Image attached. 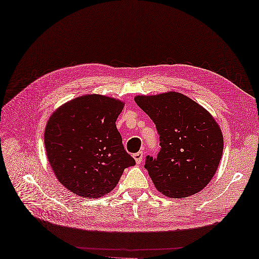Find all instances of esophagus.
Wrapping results in <instances>:
<instances>
[{
    "label": "esophagus",
    "instance_id": "obj_1",
    "mask_svg": "<svg viewBox=\"0 0 259 259\" xmlns=\"http://www.w3.org/2000/svg\"><path fill=\"white\" fill-rule=\"evenodd\" d=\"M143 156H144V153H143V151H138V153L134 154V158H135V161H136L137 165H140V163L142 162V160H143Z\"/></svg>",
    "mask_w": 259,
    "mask_h": 259
}]
</instances>
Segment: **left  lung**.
<instances>
[{
    "label": "left lung",
    "instance_id": "1",
    "mask_svg": "<svg viewBox=\"0 0 259 259\" xmlns=\"http://www.w3.org/2000/svg\"><path fill=\"white\" fill-rule=\"evenodd\" d=\"M135 102L159 134L157 158L147 156L145 162L157 190L170 198L202 190L215 175L223 153V135L215 119L178 92L137 96Z\"/></svg>",
    "mask_w": 259,
    "mask_h": 259
}]
</instances>
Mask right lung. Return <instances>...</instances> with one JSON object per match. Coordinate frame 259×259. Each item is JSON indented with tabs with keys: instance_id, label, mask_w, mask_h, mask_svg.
Masks as SVG:
<instances>
[{
	"instance_id": "1",
	"label": "right lung",
	"mask_w": 259,
	"mask_h": 259,
	"mask_svg": "<svg viewBox=\"0 0 259 259\" xmlns=\"http://www.w3.org/2000/svg\"><path fill=\"white\" fill-rule=\"evenodd\" d=\"M124 103L88 94L57 109L45 128L48 161L62 186L84 198L112 191L135 160L124 149L115 122Z\"/></svg>"
}]
</instances>
